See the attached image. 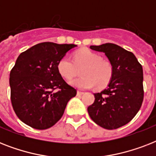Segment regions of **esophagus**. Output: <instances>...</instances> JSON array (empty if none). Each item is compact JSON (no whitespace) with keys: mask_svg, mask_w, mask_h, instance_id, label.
<instances>
[{"mask_svg":"<svg viewBox=\"0 0 156 156\" xmlns=\"http://www.w3.org/2000/svg\"><path fill=\"white\" fill-rule=\"evenodd\" d=\"M77 94H78V95H82L84 94V92H83V91H80V90H78V91H77Z\"/></svg>","mask_w":156,"mask_h":156,"instance_id":"1","label":"esophagus"}]
</instances>
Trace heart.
I'll return each mask as SVG.
<instances>
[{"mask_svg": "<svg viewBox=\"0 0 156 156\" xmlns=\"http://www.w3.org/2000/svg\"><path fill=\"white\" fill-rule=\"evenodd\" d=\"M82 77L70 82L71 85L81 89H88L95 86L102 89L108 85L113 75V65L108 59L89 49H80L73 54V61L63 56L57 64V69L64 78L70 80L81 69Z\"/></svg>", "mask_w": 156, "mask_h": 156, "instance_id": "b5f03b06", "label": "heart"}]
</instances>
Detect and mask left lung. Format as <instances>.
<instances>
[{
	"instance_id": "left-lung-1",
	"label": "left lung",
	"mask_w": 156,
	"mask_h": 156,
	"mask_svg": "<svg viewBox=\"0 0 156 156\" xmlns=\"http://www.w3.org/2000/svg\"><path fill=\"white\" fill-rule=\"evenodd\" d=\"M105 53L113 65V75L108 87L95 93V102L87 108L89 116L98 126L115 129L129 123L139 111L143 101V67L131 52L107 43L90 46Z\"/></svg>"
}]
</instances>
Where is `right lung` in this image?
Instances as JSON below:
<instances>
[{
  "instance_id": "1",
  "label": "right lung",
  "mask_w": 156,
  "mask_h": 156,
  "mask_svg": "<svg viewBox=\"0 0 156 156\" xmlns=\"http://www.w3.org/2000/svg\"><path fill=\"white\" fill-rule=\"evenodd\" d=\"M76 46L44 42L18 56L9 74L10 99L23 123L46 129L63 116L67 103L77 90L64 80L57 64Z\"/></svg>"
}]
</instances>
